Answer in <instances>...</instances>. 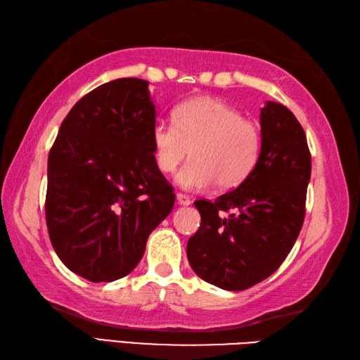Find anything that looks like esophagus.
<instances>
[{"label": "esophagus", "instance_id": "34e87169", "mask_svg": "<svg viewBox=\"0 0 360 360\" xmlns=\"http://www.w3.org/2000/svg\"><path fill=\"white\" fill-rule=\"evenodd\" d=\"M176 201H178L179 205H190V198L184 193H176Z\"/></svg>", "mask_w": 360, "mask_h": 360}]
</instances>
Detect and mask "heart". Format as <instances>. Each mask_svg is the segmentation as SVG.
Instances as JSON below:
<instances>
[{
	"label": "heart",
	"mask_w": 360,
	"mask_h": 360,
	"mask_svg": "<svg viewBox=\"0 0 360 360\" xmlns=\"http://www.w3.org/2000/svg\"><path fill=\"white\" fill-rule=\"evenodd\" d=\"M151 143L162 173H173L188 153L192 159L176 174V184L201 192L240 186L254 172L262 151L258 127L233 106L213 97H195L176 106L173 124L158 122Z\"/></svg>",
	"instance_id": "1"
}]
</instances>
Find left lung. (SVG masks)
<instances>
[{"label": "left lung", "mask_w": 360, "mask_h": 360, "mask_svg": "<svg viewBox=\"0 0 360 360\" xmlns=\"http://www.w3.org/2000/svg\"><path fill=\"white\" fill-rule=\"evenodd\" d=\"M259 127L262 151L248 179L215 202H195L201 224L187 243L188 263L226 290L248 289L277 271L304 219L311 155L303 128L277 102L264 103Z\"/></svg>", "instance_id": "1"}]
</instances>
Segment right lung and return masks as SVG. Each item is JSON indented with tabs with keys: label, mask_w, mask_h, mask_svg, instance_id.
<instances>
[{
	"label": "right lung",
	"mask_w": 360,
	"mask_h": 360,
	"mask_svg": "<svg viewBox=\"0 0 360 360\" xmlns=\"http://www.w3.org/2000/svg\"><path fill=\"white\" fill-rule=\"evenodd\" d=\"M156 105L142 79L103 83L63 120L48 159L46 224L74 274L114 281L131 272L174 193L155 162Z\"/></svg>",
	"instance_id": "right-lung-1"
}]
</instances>
